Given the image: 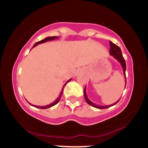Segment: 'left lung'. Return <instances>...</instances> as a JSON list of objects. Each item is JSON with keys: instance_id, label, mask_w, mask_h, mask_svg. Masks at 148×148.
Returning <instances> with one entry per match:
<instances>
[{"instance_id": "1", "label": "left lung", "mask_w": 148, "mask_h": 148, "mask_svg": "<svg viewBox=\"0 0 148 148\" xmlns=\"http://www.w3.org/2000/svg\"><path fill=\"white\" fill-rule=\"evenodd\" d=\"M109 43H110V47H111V49H110V52H109L110 54H111V56H112L114 58L116 59V60H118L120 64H121L122 67H123L124 75H125V87H126L127 81H126V74H125V71H126V62H125V60L124 59V58L123 56V54H122L121 49H120V47H118L116 45H115V44L113 43L112 42L109 41ZM84 95L85 97V99H86V102H87L88 104L90 105V106H92L95 107V108H99V109H103V108H108V107L112 106H113V105L116 104V103L119 101V100H118L117 102H115L111 105H107V106H99V105H97V104H95V103L92 102L88 98L87 95H86V88H84Z\"/></svg>"}]
</instances>
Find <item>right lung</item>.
Masks as SVG:
<instances>
[{"mask_svg":"<svg viewBox=\"0 0 148 148\" xmlns=\"http://www.w3.org/2000/svg\"><path fill=\"white\" fill-rule=\"evenodd\" d=\"M58 37H57V36H54V37H46V38L44 39V40H41V41H39V42H36V43H35V45H33V47H36V46H37V45H40V44L45 43V42H48V41H51V40H55V39H58ZM71 80H72V79H69V80H68V81H67V82H66V84H67V83H68L69 81H70ZM66 84L64 85L63 88H62V90H61L60 93V95H59V97H58L57 98V99H56V101H54L53 102L51 103H50V104H48V105H47V106H35V105H33V104H31V103H30V105H31V106H35V107H36V108H42V109H45V108H50V107H52L53 106H54V105L57 104V103L59 102V101H60V98H61V96H62V92H63V88H64V86H65V85H66Z\"/></svg>","mask_w":148,"mask_h":148,"instance_id":"obj_1","label":"right lung"}]
</instances>
